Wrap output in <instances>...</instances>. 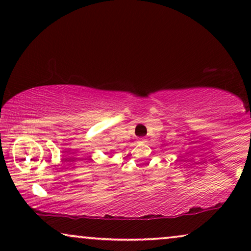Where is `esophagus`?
Here are the masks:
<instances>
[{"label":"esophagus","mask_w":251,"mask_h":251,"mask_svg":"<svg viewBox=\"0 0 251 251\" xmlns=\"http://www.w3.org/2000/svg\"><path fill=\"white\" fill-rule=\"evenodd\" d=\"M139 142H140V143H146L147 139L144 138V137H142V138H139Z\"/></svg>","instance_id":"34e87169"}]
</instances>
